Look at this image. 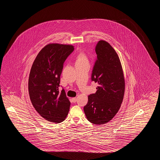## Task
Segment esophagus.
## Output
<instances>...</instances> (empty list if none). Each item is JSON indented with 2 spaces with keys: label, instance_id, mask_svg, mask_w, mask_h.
Instances as JSON below:
<instances>
[{
  "label": "esophagus",
  "instance_id": "obj_1",
  "mask_svg": "<svg viewBox=\"0 0 160 160\" xmlns=\"http://www.w3.org/2000/svg\"><path fill=\"white\" fill-rule=\"evenodd\" d=\"M72 102H77V98L76 97H75V98H72Z\"/></svg>",
  "mask_w": 160,
  "mask_h": 160
}]
</instances>
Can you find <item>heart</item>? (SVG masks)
<instances>
[{
    "instance_id": "obj_1",
    "label": "heart",
    "mask_w": 160,
    "mask_h": 160,
    "mask_svg": "<svg viewBox=\"0 0 160 160\" xmlns=\"http://www.w3.org/2000/svg\"><path fill=\"white\" fill-rule=\"evenodd\" d=\"M88 62V59L85 52H79L76 58V63H83V62Z\"/></svg>"
}]
</instances>
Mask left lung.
<instances>
[{
    "label": "left lung",
    "instance_id": "1",
    "mask_svg": "<svg viewBox=\"0 0 160 160\" xmlns=\"http://www.w3.org/2000/svg\"><path fill=\"white\" fill-rule=\"evenodd\" d=\"M97 59L92 80L98 84L97 92L88 96L84 112L95 125L109 122L118 112L125 92V79L119 57L112 46L101 40L95 46Z\"/></svg>",
    "mask_w": 160,
    "mask_h": 160
}]
</instances>
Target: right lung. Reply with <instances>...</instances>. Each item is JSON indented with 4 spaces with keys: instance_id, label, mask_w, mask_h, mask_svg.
<instances>
[{
    "instance_id": "1",
    "label": "right lung",
    "mask_w": 160,
    "mask_h": 160,
    "mask_svg": "<svg viewBox=\"0 0 160 160\" xmlns=\"http://www.w3.org/2000/svg\"><path fill=\"white\" fill-rule=\"evenodd\" d=\"M70 44L50 43L37 55L31 68L28 92L31 101L39 115L51 122H63L70 102L65 90L59 91L63 63L74 51Z\"/></svg>"
}]
</instances>
